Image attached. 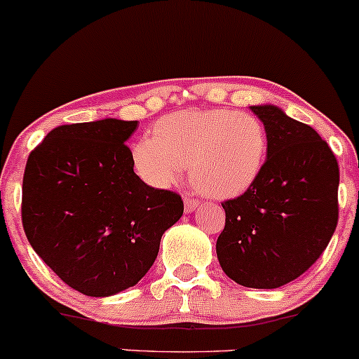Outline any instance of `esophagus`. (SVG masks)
I'll list each match as a JSON object with an SVG mask.
<instances>
[{
	"instance_id": "esophagus-1",
	"label": "esophagus",
	"mask_w": 359,
	"mask_h": 359,
	"mask_svg": "<svg viewBox=\"0 0 359 359\" xmlns=\"http://www.w3.org/2000/svg\"><path fill=\"white\" fill-rule=\"evenodd\" d=\"M197 207H198L197 201H194V198H190V197H184V212H187V214L194 212Z\"/></svg>"
}]
</instances>
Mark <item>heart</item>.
Here are the masks:
<instances>
[{
	"instance_id": "heart-1",
	"label": "heart",
	"mask_w": 359,
	"mask_h": 359,
	"mask_svg": "<svg viewBox=\"0 0 359 359\" xmlns=\"http://www.w3.org/2000/svg\"><path fill=\"white\" fill-rule=\"evenodd\" d=\"M266 157L264 124L252 114L226 109L169 114L131 150L136 175L150 187H172L190 162L191 181L216 198L245 194L261 176Z\"/></svg>"
}]
</instances>
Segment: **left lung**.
Returning <instances> with one entry per match:
<instances>
[{"label": "left lung", "mask_w": 359, "mask_h": 359, "mask_svg": "<svg viewBox=\"0 0 359 359\" xmlns=\"http://www.w3.org/2000/svg\"><path fill=\"white\" fill-rule=\"evenodd\" d=\"M268 133L256 183L223 202L216 254L223 271L249 289H278L321 256L337 226L339 165L311 126L276 105H252Z\"/></svg>", "instance_id": "8db88e82"}]
</instances>
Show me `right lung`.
<instances>
[{
  "label": "right lung",
  "mask_w": 359,
  "mask_h": 359,
  "mask_svg": "<svg viewBox=\"0 0 359 359\" xmlns=\"http://www.w3.org/2000/svg\"><path fill=\"white\" fill-rule=\"evenodd\" d=\"M138 121L58 126L32 150L22 183L29 243L69 287L109 297L152 268L165 230L183 216L178 194L133 171L126 142Z\"/></svg>",
  "instance_id": "obj_1"
}]
</instances>
